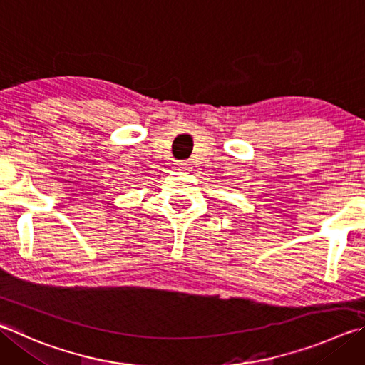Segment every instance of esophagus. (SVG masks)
I'll return each instance as SVG.
<instances>
[{"label":"esophagus","instance_id":"esophagus-1","mask_svg":"<svg viewBox=\"0 0 365 365\" xmlns=\"http://www.w3.org/2000/svg\"><path fill=\"white\" fill-rule=\"evenodd\" d=\"M177 165H178V168H180V169H188V168H190V163H188V161H178Z\"/></svg>","mask_w":365,"mask_h":365}]
</instances>
